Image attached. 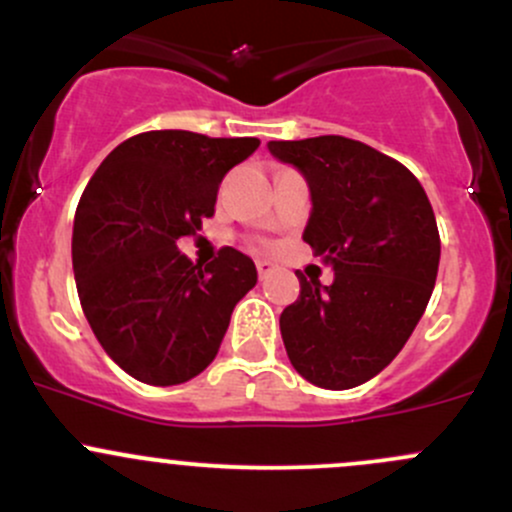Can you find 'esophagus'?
Here are the masks:
<instances>
[{
    "label": "esophagus",
    "instance_id": "esophagus-1",
    "mask_svg": "<svg viewBox=\"0 0 512 512\" xmlns=\"http://www.w3.org/2000/svg\"><path fill=\"white\" fill-rule=\"evenodd\" d=\"M255 267H257V274H260V279H265L267 274H272L274 269H277L274 267V262H269V260H257Z\"/></svg>",
    "mask_w": 512,
    "mask_h": 512
}]
</instances>
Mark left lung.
<instances>
[{
    "mask_svg": "<svg viewBox=\"0 0 512 512\" xmlns=\"http://www.w3.org/2000/svg\"><path fill=\"white\" fill-rule=\"evenodd\" d=\"M311 189L303 240L335 279L296 272L301 294L279 318L291 364L320 389L376 376L403 350L425 313L440 265L428 194L393 157L342 136L269 140Z\"/></svg>",
    "mask_w": 512,
    "mask_h": 512,
    "instance_id": "1",
    "label": "left lung"
}]
</instances>
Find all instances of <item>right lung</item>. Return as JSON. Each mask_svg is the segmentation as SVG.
Masks as SVG:
<instances>
[{
    "instance_id": "right-lung-1",
    "label": "right lung",
    "mask_w": 512,
    "mask_h": 512,
    "mask_svg": "<svg viewBox=\"0 0 512 512\" xmlns=\"http://www.w3.org/2000/svg\"><path fill=\"white\" fill-rule=\"evenodd\" d=\"M257 138L148 131L123 140L89 179L72 228L82 311L106 355L133 379L174 386L218 355L257 269L235 247L201 267L177 250L213 216L230 167Z\"/></svg>"
}]
</instances>
